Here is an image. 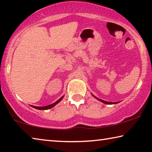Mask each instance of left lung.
I'll return each instance as SVG.
<instances>
[{
	"label": "left lung",
	"mask_w": 152,
	"mask_h": 152,
	"mask_svg": "<svg viewBox=\"0 0 152 152\" xmlns=\"http://www.w3.org/2000/svg\"><path fill=\"white\" fill-rule=\"evenodd\" d=\"M98 100H99L100 101H101V102H103V103H105V104H116V103H117V102H107V101H103V100H101V99H97Z\"/></svg>",
	"instance_id": "8db88e82"
}]
</instances>
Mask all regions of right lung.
<instances>
[{
    "label": "right lung",
    "instance_id": "1",
    "mask_svg": "<svg viewBox=\"0 0 152 152\" xmlns=\"http://www.w3.org/2000/svg\"><path fill=\"white\" fill-rule=\"evenodd\" d=\"M64 98V96L61 97L60 99L58 100L57 101H56V102H54V103L51 104H50V105H48V106H45V107H35V106H31L32 107L35 108V109H39V110H47V109H51V108H52L55 106V105L57 104L58 102H60L61 100H62V99Z\"/></svg>",
    "mask_w": 152,
    "mask_h": 152
}]
</instances>
